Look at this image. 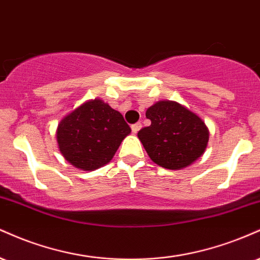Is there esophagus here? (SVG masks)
I'll use <instances>...</instances> for the list:
<instances>
[{
	"label": "esophagus",
	"mask_w": 260,
	"mask_h": 260,
	"mask_svg": "<svg viewBox=\"0 0 260 260\" xmlns=\"http://www.w3.org/2000/svg\"><path fill=\"white\" fill-rule=\"evenodd\" d=\"M141 127H142L141 123H136V124H133V125H131V130H133V133H134V134L139 133V131H140V129H141Z\"/></svg>",
	"instance_id": "esophagus-1"
}]
</instances>
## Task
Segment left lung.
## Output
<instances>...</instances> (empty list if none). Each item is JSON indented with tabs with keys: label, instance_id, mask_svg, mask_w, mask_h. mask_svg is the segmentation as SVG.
I'll return each mask as SVG.
<instances>
[{
	"label": "left lung",
	"instance_id": "8db88e82",
	"mask_svg": "<svg viewBox=\"0 0 260 260\" xmlns=\"http://www.w3.org/2000/svg\"><path fill=\"white\" fill-rule=\"evenodd\" d=\"M149 126L137 133L152 160L170 170L191 166L206 151L209 130L204 121L174 101H159L146 112Z\"/></svg>",
	"mask_w": 260,
	"mask_h": 260
}]
</instances>
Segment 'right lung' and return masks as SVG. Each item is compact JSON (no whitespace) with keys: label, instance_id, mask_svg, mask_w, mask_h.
<instances>
[{"label":"right lung","instance_id":"1","mask_svg":"<svg viewBox=\"0 0 260 260\" xmlns=\"http://www.w3.org/2000/svg\"><path fill=\"white\" fill-rule=\"evenodd\" d=\"M130 133L120 113L94 99L64 117L58 124L56 136L60 153L72 166L96 170L112 160Z\"/></svg>","mask_w":260,"mask_h":260}]
</instances>
